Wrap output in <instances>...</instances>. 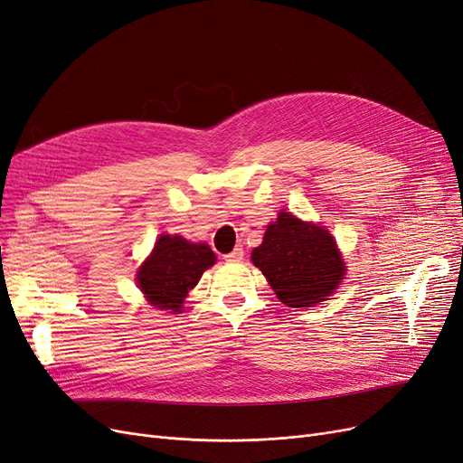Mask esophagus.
Returning <instances> with one entry per match:
<instances>
[{
	"label": "esophagus",
	"instance_id": "esophagus-1",
	"mask_svg": "<svg viewBox=\"0 0 463 463\" xmlns=\"http://www.w3.org/2000/svg\"><path fill=\"white\" fill-rule=\"evenodd\" d=\"M242 257H244V248L242 246H236L231 253L225 255L227 260H242Z\"/></svg>",
	"mask_w": 463,
	"mask_h": 463
}]
</instances>
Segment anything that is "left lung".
<instances>
[{"label":"left lung","instance_id":"1","mask_svg":"<svg viewBox=\"0 0 463 463\" xmlns=\"http://www.w3.org/2000/svg\"><path fill=\"white\" fill-rule=\"evenodd\" d=\"M251 260L267 276L276 297L291 308L326 300L346 270L333 236L289 212H281L267 227Z\"/></svg>","mask_w":463,"mask_h":463}]
</instances>
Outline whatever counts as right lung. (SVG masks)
I'll use <instances>...</instances> for the list:
<instances>
[{
	"label": "right lung",
	"instance_id": "right-lung-1",
	"mask_svg": "<svg viewBox=\"0 0 463 463\" xmlns=\"http://www.w3.org/2000/svg\"><path fill=\"white\" fill-rule=\"evenodd\" d=\"M215 263L206 244H191L182 236H160L151 257L137 270V284L158 310L179 312L200 276Z\"/></svg>",
	"mask_w": 463,
	"mask_h": 463
}]
</instances>
